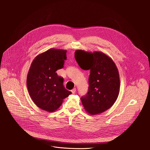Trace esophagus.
I'll list each match as a JSON object with an SVG mask.
<instances>
[{
    "instance_id": "obj_1",
    "label": "esophagus",
    "mask_w": 150,
    "mask_h": 150,
    "mask_svg": "<svg viewBox=\"0 0 150 150\" xmlns=\"http://www.w3.org/2000/svg\"><path fill=\"white\" fill-rule=\"evenodd\" d=\"M76 88H73L72 90H71V91H72V94H74L75 92H76Z\"/></svg>"
}]
</instances>
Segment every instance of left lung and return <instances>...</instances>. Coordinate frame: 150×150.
Here are the masks:
<instances>
[{
    "instance_id": "obj_1",
    "label": "left lung",
    "mask_w": 150,
    "mask_h": 150,
    "mask_svg": "<svg viewBox=\"0 0 150 150\" xmlns=\"http://www.w3.org/2000/svg\"><path fill=\"white\" fill-rule=\"evenodd\" d=\"M75 58L82 69L90 70L88 93L81 98L85 110L94 115L110 109L120 91L119 74L115 62L100 52L77 50Z\"/></svg>"
}]
</instances>
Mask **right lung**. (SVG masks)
I'll return each mask as SVG.
<instances>
[{"label":"right lung","mask_w":150,"mask_h":150,"mask_svg":"<svg viewBox=\"0 0 150 150\" xmlns=\"http://www.w3.org/2000/svg\"><path fill=\"white\" fill-rule=\"evenodd\" d=\"M66 50L50 49L39 54L30 68L27 85L33 102L42 110L53 112L57 110L64 98L72 93L63 86V78L56 71L63 68Z\"/></svg>","instance_id":"1"}]
</instances>
